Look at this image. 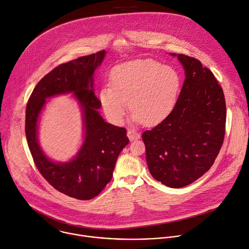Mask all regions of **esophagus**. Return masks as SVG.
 Segmentation results:
<instances>
[{"label":"esophagus","mask_w":249,"mask_h":249,"mask_svg":"<svg viewBox=\"0 0 249 249\" xmlns=\"http://www.w3.org/2000/svg\"><path fill=\"white\" fill-rule=\"evenodd\" d=\"M127 136L129 137L130 141H134V140H137L140 138V133L137 132L136 130L134 129H128L127 131Z\"/></svg>","instance_id":"esophagus-1"}]
</instances>
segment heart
<instances>
[{
  "instance_id": "1",
  "label": "heart",
  "mask_w": 249,
  "mask_h": 249,
  "mask_svg": "<svg viewBox=\"0 0 249 249\" xmlns=\"http://www.w3.org/2000/svg\"><path fill=\"white\" fill-rule=\"evenodd\" d=\"M110 84L103 86L99 92L106 115L115 122L123 121L129 99L132 119L153 125L173 108L181 81L172 67L148 59L116 66L110 75Z\"/></svg>"
}]
</instances>
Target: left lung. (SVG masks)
<instances>
[{"instance_id":"left-lung-1","label":"left lung","mask_w":249,"mask_h":249,"mask_svg":"<svg viewBox=\"0 0 249 249\" xmlns=\"http://www.w3.org/2000/svg\"><path fill=\"white\" fill-rule=\"evenodd\" d=\"M177 58L186 76L178 99L165 119L142 135L151 174L171 188L191 184L211 168L227 120L224 91L211 70L196 58Z\"/></svg>"}]
</instances>
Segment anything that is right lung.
<instances>
[{
  "label": "right lung",
  "instance_id": "obj_1",
  "mask_svg": "<svg viewBox=\"0 0 249 249\" xmlns=\"http://www.w3.org/2000/svg\"><path fill=\"white\" fill-rule=\"evenodd\" d=\"M105 50L61 64L34 88L25 110V136L33 161L44 179L59 192L78 200L97 196L113 175L120 152L129 143L126 129L105 122L99 115L100 100L93 92V73ZM73 92L84 112L85 141L78 156L66 164L51 162L37 141V122L46 98Z\"/></svg>",
  "mask_w": 249,
  "mask_h": 249
}]
</instances>
